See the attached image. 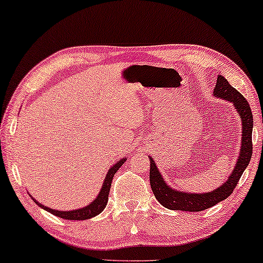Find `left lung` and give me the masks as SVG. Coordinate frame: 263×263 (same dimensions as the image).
<instances>
[{"label":"left lung","mask_w":263,"mask_h":263,"mask_svg":"<svg viewBox=\"0 0 263 263\" xmlns=\"http://www.w3.org/2000/svg\"><path fill=\"white\" fill-rule=\"evenodd\" d=\"M214 96L219 98L231 102L236 107L237 112L239 114V118L242 121V143H240L239 157L237 159L236 166L232 174L229 176L228 181L224 184L218 186L217 189L210 193L194 194L178 192L172 189L166 184L164 178L161 177L156 163L152 158L151 159L149 168V183L152 192L156 199L163 204L164 207L172 211H185V212H200L207 208H211L220 201L228 199L231 195L233 189L236 188L239 178L242 177L244 170L250 163L251 154H253V112L249 106L248 100L233 88L229 81L222 77L218 75L217 85L214 88Z\"/></svg>","instance_id":"left-lung-1"}]
</instances>
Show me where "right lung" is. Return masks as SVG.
Returning a JSON list of instances; mask_svg holds the SVG:
<instances>
[{"mask_svg": "<svg viewBox=\"0 0 263 263\" xmlns=\"http://www.w3.org/2000/svg\"><path fill=\"white\" fill-rule=\"evenodd\" d=\"M124 161H125V158L118 160L116 164L112 165V167H111L109 172L106 174V177H105V179H104V183L102 185V189H100V192L98 194V196H97V199L93 200V202L89 203L88 206L79 208V210H74V211H66V212L56 211V210H51V208L44 206V204L39 203L37 200L33 199V197H32V199H33L34 202L37 203L39 207H42L43 210L48 211L49 213L56 215V217H59V218L67 219V220H86V219L96 217V215L102 213L104 208L106 207L107 199H109L110 188H111V182H112L115 174H116V172L118 171V168H120L122 165L124 164Z\"/></svg>", "mask_w": 263, "mask_h": 263, "instance_id": "right-lung-1", "label": "right lung"}]
</instances>
